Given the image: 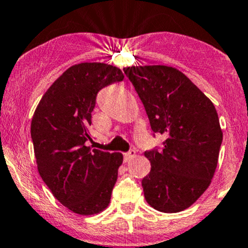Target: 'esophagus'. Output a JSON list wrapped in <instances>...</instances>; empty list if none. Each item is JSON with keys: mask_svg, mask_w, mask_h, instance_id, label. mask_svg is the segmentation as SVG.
<instances>
[{"mask_svg": "<svg viewBox=\"0 0 248 248\" xmlns=\"http://www.w3.org/2000/svg\"><path fill=\"white\" fill-rule=\"evenodd\" d=\"M134 157H135V151L132 150V151H129V152L124 153V160L127 163V161L132 160V159L134 158Z\"/></svg>", "mask_w": 248, "mask_h": 248, "instance_id": "esophagus-1", "label": "esophagus"}]
</instances>
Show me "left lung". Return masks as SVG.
Here are the masks:
<instances>
[{"label":"left lung","instance_id":"left-lung-1","mask_svg":"<svg viewBox=\"0 0 248 248\" xmlns=\"http://www.w3.org/2000/svg\"><path fill=\"white\" fill-rule=\"evenodd\" d=\"M145 107L151 128L166 137L161 151H146L151 171L142 179L148 204L178 213L212 183L222 129L212 101L183 72L166 65L124 69Z\"/></svg>","mask_w":248,"mask_h":248}]
</instances>
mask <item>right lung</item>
<instances>
[{"instance_id": "obj_1", "label": "right lung", "mask_w": 248, "mask_h": 248, "mask_svg": "<svg viewBox=\"0 0 248 248\" xmlns=\"http://www.w3.org/2000/svg\"><path fill=\"white\" fill-rule=\"evenodd\" d=\"M119 67L104 62L72 65L44 93L32 124L39 174L62 205L78 215L108 207L124 160L121 153L91 148V111L102 88L124 79Z\"/></svg>"}]
</instances>
